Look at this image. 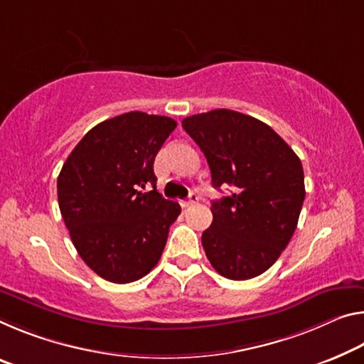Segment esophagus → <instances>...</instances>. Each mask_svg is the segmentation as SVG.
I'll use <instances>...</instances> for the list:
<instances>
[{
    "label": "esophagus",
    "mask_w": 364,
    "mask_h": 364,
    "mask_svg": "<svg viewBox=\"0 0 364 364\" xmlns=\"http://www.w3.org/2000/svg\"><path fill=\"white\" fill-rule=\"evenodd\" d=\"M196 203H198V194L191 193V194H189V198H188V199L181 200V205H183V207H191V205H193V204H196Z\"/></svg>",
    "instance_id": "34e87169"
}]
</instances>
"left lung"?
<instances>
[{
    "instance_id": "left-lung-1",
    "label": "left lung",
    "mask_w": 364,
    "mask_h": 364,
    "mask_svg": "<svg viewBox=\"0 0 364 364\" xmlns=\"http://www.w3.org/2000/svg\"><path fill=\"white\" fill-rule=\"evenodd\" d=\"M181 124L204 152L213 188H233L212 200L213 220L203 233L207 259L230 280L261 275L295 233L306 194L301 161L270 126L233 109L193 114Z\"/></svg>"
}]
</instances>
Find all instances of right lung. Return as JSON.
Returning a JSON list of instances; mask_svg holds the SVG:
<instances>
[{"label": "right lung", "mask_w": 364, "mask_h": 364, "mask_svg": "<svg viewBox=\"0 0 364 364\" xmlns=\"http://www.w3.org/2000/svg\"><path fill=\"white\" fill-rule=\"evenodd\" d=\"M175 128L168 117L123 113L94 126L63 165V220L79 256L102 279L139 280L164 252L181 207L155 189L154 161ZM147 183L154 189L142 193Z\"/></svg>", "instance_id": "1"}]
</instances>
